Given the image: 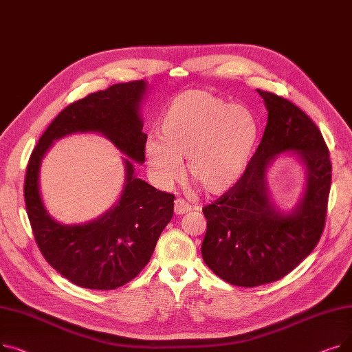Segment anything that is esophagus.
I'll list each match as a JSON object with an SVG mask.
<instances>
[{"label": "esophagus", "instance_id": "1", "mask_svg": "<svg viewBox=\"0 0 352 352\" xmlns=\"http://www.w3.org/2000/svg\"><path fill=\"white\" fill-rule=\"evenodd\" d=\"M190 210H191V206L188 204L187 201H184L182 198H177V199L174 201V211H175L177 215L186 214V212H188Z\"/></svg>", "mask_w": 352, "mask_h": 352}]
</instances>
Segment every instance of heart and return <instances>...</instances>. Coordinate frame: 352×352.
I'll use <instances>...</instances> for the list:
<instances>
[{
    "label": "heart",
    "instance_id": "obj_1",
    "mask_svg": "<svg viewBox=\"0 0 352 352\" xmlns=\"http://www.w3.org/2000/svg\"><path fill=\"white\" fill-rule=\"evenodd\" d=\"M160 141L145 145L154 179L166 187L181 177L186 158L188 177L208 194H224L241 179L258 137L254 116L204 91L178 96L158 126Z\"/></svg>",
    "mask_w": 352,
    "mask_h": 352
}]
</instances>
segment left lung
I'll use <instances>...</instances> for the list:
<instances>
[{"label":"left lung","instance_id":"8db88e82","mask_svg":"<svg viewBox=\"0 0 352 352\" xmlns=\"http://www.w3.org/2000/svg\"><path fill=\"white\" fill-rule=\"evenodd\" d=\"M268 121L263 140L235 186L202 208L207 232L201 245L206 264L236 287H258L281 280L318 244L331 188V160L314 121L284 97L256 89ZM295 151L307 168V188L299 207L285 216L267 197L269 162Z\"/></svg>","mask_w":352,"mask_h":352}]
</instances>
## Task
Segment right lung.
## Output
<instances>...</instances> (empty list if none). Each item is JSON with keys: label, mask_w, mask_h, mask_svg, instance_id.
<instances>
[{"label": "right lung", "mask_w": 352, "mask_h": 352, "mask_svg": "<svg viewBox=\"0 0 352 352\" xmlns=\"http://www.w3.org/2000/svg\"><path fill=\"white\" fill-rule=\"evenodd\" d=\"M144 81L114 84L69 104L48 125L31 153L24 198L35 243L47 263L82 288L116 289L150 261L162 230L174 214V195L135 178L125 160V184L117 206L91 223L63 226L47 212L38 188L41 160L54 140L74 133H100L137 162L145 160L140 102Z\"/></svg>", "instance_id": "add662e5"}]
</instances>
